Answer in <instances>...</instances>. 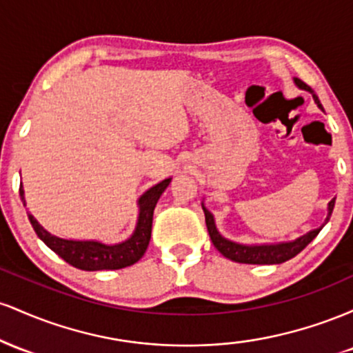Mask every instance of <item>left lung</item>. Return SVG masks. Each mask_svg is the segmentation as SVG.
<instances>
[{
	"instance_id": "1",
	"label": "left lung",
	"mask_w": 353,
	"mask_h": 353,
	"mask_svg": "<svg viewBox=\"0 0 353 353\" xmlns=\"http://www.w3.org/2000/svg\"><path fill=\"white\" fill-rule=\"evenodd\" d=\"M295 84H297L299 88L310 91V88L301 79H295ZM312 96H314L317 106L322 109V104H320L317 94H312ZM334 205H335V199H332L329 202V216H327V221H329L332 216ZM202 209H204L205 225H208L210 241H212L214 247H216V249L222 255H224V257H228L234 262H241V264H282V262L295 257V255L301 252V250L305 249V247L309 245L315 237H317V234L320 232V230H322V228L314 229V230H310L309 234H305V236L299 237L297 241L285 242V244L242 245V244H236V242H230V241H228V239L222 237L221 234L217 232L216 224H214L212 214H210L205 208H202Z\"/></svg>"
}]
</instances>
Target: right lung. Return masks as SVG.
I'll list each match as a JSON object with an SVG mask.
<instances>
[{
	"label": "right lung",
	"mask_w": 353,
	"mask_h": 353,
	"mask_svg": "<svg viewBox=\"0 0 353 353\" xmlns=\"http://www.w3.org/2000/svg\"><path fill=\"white\" fill-rule=\"evenodd\" d=\"M171 179H164L159 184L141 196L139 199V219H137V225L134 234L128 239V241L121 242L116 245H106L101 242L94 241H66V239H59L51 236L48 230H44L38 221L28 214L31 225H33L34 232L38 237L46 244L52 252L59 255L63 261L68 264L76 267L81 270H117L124 269V267L136 264L141 257H143L145 249H148L149 241H151V229H152V214L156 208L157 201H159L161 194L164 192L165 188L169 185ZM24 190L19 185V196H21L23 204L24 202Z\"/></svg>",
	"instance_id": "add662e5"
}]
</instances>
